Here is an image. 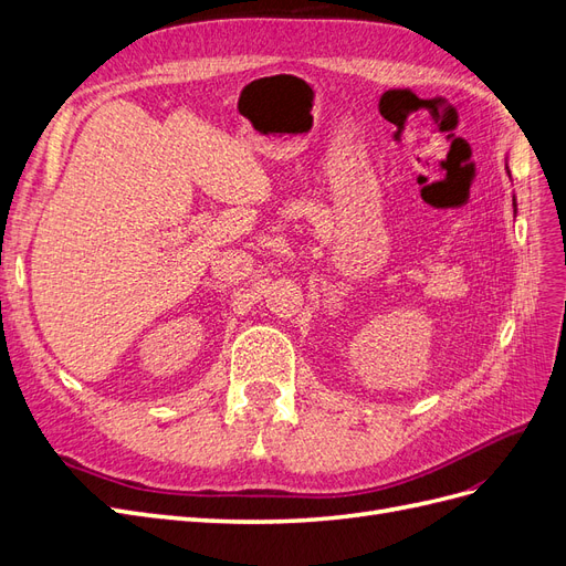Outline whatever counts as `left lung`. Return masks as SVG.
<instances>
[{
	"label": "left lung",
	"mask_w": 566,
	"mask_h": 566,
	"mask_svg": "<svg viewBox=\"0 0 566 566\" xmlns=\"http://www.w3.org/2000/svg\"><path fill=\"white\" fill-rule=\"evenodd\" d=\"M507 169V167H505ZM507 175H510V169H507ZM512 208H515V214H517V200L515 198H512Z\"/></svg>",
	"instance_id": "obj_1"
}]
</instances>
